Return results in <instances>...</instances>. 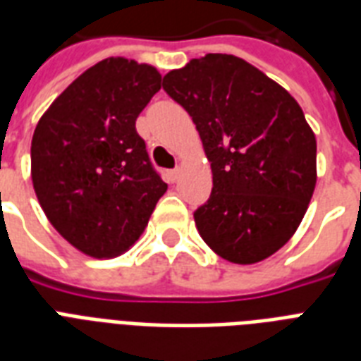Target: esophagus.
<instances>
[{"label":"esophagus","instance_id":"obj_1","mask_svg":"<svg viewBox=\"0 0 361 361\" xmlns=\"http://www.w3.org/2000/svg\"><path fill=\"white\" fill-rule=\"evenodd\" d=\"M178 176H180V169L169 170V181H170V183H176V181H178Z\"/></svg>","mask_w":361,"mask_h":361}]
</instances>
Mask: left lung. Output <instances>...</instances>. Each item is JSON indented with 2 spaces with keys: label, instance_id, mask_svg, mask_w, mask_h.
I'll return each mask as SVG.
<instances>
[{
  "label": "left lung",
  "instance_id": "8db88e82",
  "mask_svg": "<svg viewBox=\"0 0 361 361\" xmlns=\"http://www.w3.org/2000/svg\"><path fill=\"white\" fill-rule=\"evenodd\" d=\"M163 90L189 112L212 163V195L195 212L202 240L234 264L279 251L317 183V140L300 104L228 54H206L170 71Z\"/></svg>",
  "mask_w": 361,
  "mask_h": 361
}]
</instances>
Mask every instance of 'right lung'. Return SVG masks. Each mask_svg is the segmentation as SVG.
Instances as JSON below:
<instances>
[{"instance_id": "add662e5", "label": "right lung", "mask_w": 361, "mask_h": 361, "mask_svg": "<svg viewBox=\"0 0 361 361\" xmlns=\"http://www.w3.org/2000/svg\"><path fill=\"white\" fill-rule=\"evenodd\" d=\"M161 90L152 65L110 58L44 112L31 140V180L54 228L90 257L129 249L166 191L136 118Z\"/></svg>"}]
</instances>
